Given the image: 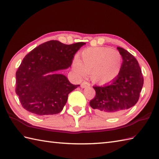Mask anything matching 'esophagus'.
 I'll use <instances>...</instances> for the list:
<instances>
[{"label": "esophagus", "instance_id": "obj_1", "mask_svg": "<svg viewBox=\"0 0 159 159\" xmlns=\"http://www.w3.org/2000/svg\"><path fill=\"white\" fill-rule=\"evenodd\" d=\"M89 86H90V83H88V82H87V81H83L81 83V85H80V87H81L82 88H85V87H89Z\"/></svg>", "mask_w": 159, "mask_h": 159}]
</instances>
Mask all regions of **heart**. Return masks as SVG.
Here are the masks:
<instances>
[{"mask_svg":"<svg viewBox=\"0 0 159 159\" xmlns=\"http://www.w3.org/2000/svg\"><path fill=\"white\" fill-rule=\"evenodd\" d=\"M122 66V57L119 51L106 47H92L83 50L74 59L72 67L78 75L90 74L93 82L104 84L119 75Z\"/></svg>","mask_w":159,"mask_h":159,"instance_id":"1","label":"heart"}]
</instances>
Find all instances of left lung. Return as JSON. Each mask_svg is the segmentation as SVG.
I'll list each match as a JSON object with an SVG mask.
<instances>
[{
    "label": "left lung",
    "instance_id": "8db88e82",
    "mask_svg": "<svg viewBox=\"0 0 159 159\" xmlns=\"http://www.w3.org/2000/svg\"><path fill=\"white\" fill-rule=\"evenodd\" d=\"M117 48L123 59L120 74L108 85L93 87L96 96L89 104L100 116H117L133 107L139 98L143 85V76L137 60L126 50Z\"/></svg>",
    "mask_w": 159,
    "mask_h": 159
}]
</instances>
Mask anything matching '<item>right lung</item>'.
Segmentation results:
<instances>
[{
	"label": "right lung",
	"instance_id": "add662e5",
	"mask_svg": "<svg viewBox=\"0 0 159 159\" xmlns=\"http://www.w3.org/2000/svg\"><path fill=\"white\" fill-rule=\"evenodd\" d=\"M84 42L67 45L50 40L27 54L17 70L16 93L22 107L38 116L60 113L68 94L79 85H72L57 71L71 66L74 55Z\"/></svg>",
	"mask_w": 159,
	"mask_h": 159
}]
</instances>
